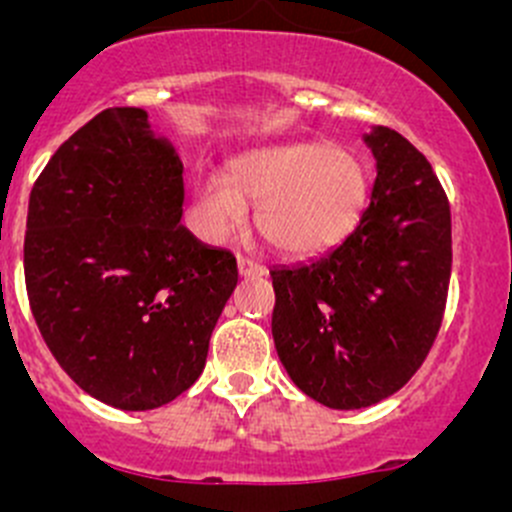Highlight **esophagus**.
<instances>
[{
  "label": "esophagus",
  "mask_w": 512,
  "mask_h": 512,
  "mask_svg": "<svg viewBox=\"0 0 512 512\" xmlns=\"http://www.w3.org/2000/svg\"><path fill=\"white\" fill-rule=\"evenodd\" d=\"M237 272H240V277H262L265 267L260 262L250 260V257H237Z\"/></svg>",
  "instance_id": "34e87169"
}]
</instances>
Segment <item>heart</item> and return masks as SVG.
Here are the masks:
<instances>
[{
	"label": "heart",
	"instance_id": "heart-1",
	"mask_svg": "<svg viewBox=\"0 0 512 512\" xmlns=\"http://www.w3.org/2000/svg\"><path fill=\"white\" fill-rule=\"evenodd\" d=\"M364 165L324 141H292L247 151L230 173L200 175L190 220L208 242L245 225L257 203V230L270 247L294 257L317 255L342 240L366 205Z\"/></svg>",
	"mask_w": 512,
	"mask_h": 512
}]
</instances>
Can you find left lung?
<instances>
[{"mask_svg":"<svg viewBox=\"0 0 512 512\" xmlns=\"http://www.w3.org/2000/svg\"><path fill=\"white\" fill-rule=\"evenodd\" d=\"M359 223L317 260L272 267V337L289 379L329 409L396 394L431 352L451 282V208L423 153L376 126Z\"/></svg>","mask_w":512,"mask_h":512,"instance_id":"obj_1","label":"left lung"}]
</instances>
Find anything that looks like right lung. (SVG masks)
<instances>
[{
  "mask_svg": "<svg viewBox=\"0 0 512 512\" xmlns=\"http://www.w3.org/2000/svg\"><path fill=\"white\" fill-rule=\"evenodd\" d=\"M183 163L143 108H106L29 195L24 277L41 337L94 399L151 411L195 384L237 285L232 252L193 237Z\"/></svg>",
  "mask_w": 512,
  "mask_h": 512,
  "instance_id": "1",
  "label": "right lung"
}]
</instances>
